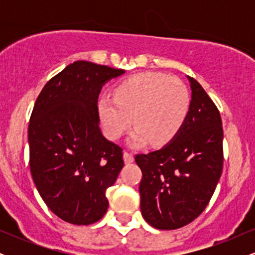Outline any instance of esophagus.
Wrapping results in <instances>:
<instances>
[{
	"instance_id": "obj_1",
	"label": "esophagus",
	"mask_w": 255,
	"mask_h": 255,
	"mask_svg": "<svg viewBox=\"0 0 255 255\" xmlns=\"http://www.w3.org/2000/svg\"><path fill=\"white\" fill-rule=\"evenodd\" d=\"M124 158H125V162L127 163H131L134 160V157H133V153H130V152H128V151H126L125 153H124Z\"/></svg>"
}]
</instances>
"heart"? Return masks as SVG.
<instances>
[{"label":"heart","mask_w":255,"mask_h":255,"mask_svg":"<svg viewBox=\"0 0 255 255\" xmlns=\"http://www.w3.org/2000/svg\"><path fill=\"white\" fill-rule=\"evenodd\" d=\"M191 93L182 81L157 72H142L118 84L114 97L102 96L98 113L104 133L118 140L133 125L129 144L134 147L152 141L156 146L170 142L188 116Z\"/></svg>","instance_id":"1"}]
</instances>
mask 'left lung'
Instances as JSON below:
<instances>
[{
  "label": "left lung",
  "mask_w": 255,
  "mask_h": 255,
  "mask_svg": "<svg viewBox=\"0 0 255 255\" xmlns=\"http://www.w3.org/2000/svg\"><path fill=\"white\" fill-rule=\"evenodd\" d=\"M188 80L191 109L181 130L160 150L135 156L142 171L141 215L160 230L178 229L199 217L223 169L221 114L201 85Z\"/></svg>",
  "instance_id": "obj_1"
}]
</instances>
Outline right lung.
Listing matches in <instances>:
<instances>
[{
	"instance_id": "obj_1",
	"label": "right lung",
	"mask_w": 255,
	"mask_h": 255,
	"mask_svg": "<svg viewBox=\"0 0 255 255\" xmlns=\"http://www.w3.org/2000/svg\"><path fill=\"white\" fill-rule=\"evenodd\" d=\"M124 69L77 61L40 91L28 125L30 169L40 197L57 217L89 225L107 212L105 192L124 168L119 145L99 128L98 96Z\"/></svg>"
}]
</instances>
